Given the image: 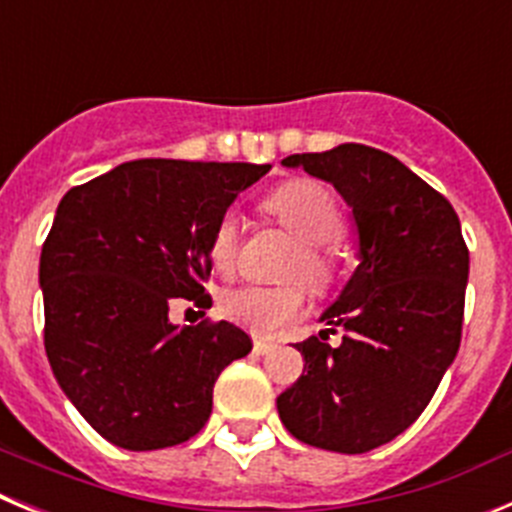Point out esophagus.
<instances>
[{
	"label": "esophagus",
	"instance_id": "esophagus-1",
	"mask_svg": "<svg viewBox=\"0 0 512 512\" xmlns=\"http://www.w3.org/2000/svg\"><path fill=\"white\" fill-rule=\"evenodd\" d=\"M274 343L271 341H264V338H259V341H253V351H256V354L259 356H264V354H271V351H274Z\"/></svg>",
	"mask_w": 512,
	"mask_h": 512
}]
</instances>
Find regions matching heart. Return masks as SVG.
Wrapping results in <instances>:
<instances>
[{
    "label": "heart",
    "mask_w": 512,
    "mask_h": 512,
    "mask_svg": "<svg viewBox=\"0 0 512 512\" xmlns=\"http://www.w3.org/2000/svg\"><path fill=\"white\" fill-rule=\"evenodd\" d=\"M266 212L287 225L305 243L297 259V274L315 284L328 282L330 253L328 243L338 241L343 233V215L336 197L318 182H289L271 192L264 200ZM241 241V217L228 210L220 215L210 235V264L217 271H230ZM305 310V295L297 287H251L233 289L223 297V312L233 323L246 328L253 336H271L284 323L295 320Z\"/></svg>",
    "instance_id": "b5f03b06"
}]
</instances>
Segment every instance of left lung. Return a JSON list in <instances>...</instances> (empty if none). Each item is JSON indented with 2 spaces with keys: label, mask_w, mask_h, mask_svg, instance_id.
Instances as JSON below:
<instances>
[{
  "label": "left lung",
  "mask_w": 512,
  "mask_h": 512,
  "mask_svg": "<svg viewBox=\"0 0 512 512\" xmlns=\"http://www.w3.org/2000/svg\"><path fill=\"white\" fill-rule=\"evenodd\" d=\"M333 184L351 207L356 261L320 315L346 328L295 343L302 377L277 397L302 443L364 454L408 431L454 364L461 343L469 251L449 200L390 153L341 143L282 161Z\"/></svg>",
  "instance_id": "left-lung-1"
}]
</instances>
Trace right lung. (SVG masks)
I'll return each mask as SVG.
<instances>
[{
	"instance_id": "obj_1",
	"label": "right lung",
	"mask_w": 512,
	"mask_h": 512,
	"mask_svg": "<svg viewBox=\"0 0 512 512\" xmlns=\"http://www.w3.org/2000/svg\"><path fill=\"white\" fill-rule=\"evenodd\" d=\"M271 164L140 158L69 189L40 253L45 354L71 405L128 451L184 443L212 413L225 366L251 351L238 325L171 323L212 305L210 235Z\"/></svg>"
}]
</instances>
